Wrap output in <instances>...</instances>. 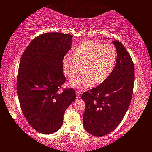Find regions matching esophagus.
Wrapping results in <instances>:
<instances>
[{
    "instance_id": "34e87169",
    "label": "esophagus",
    "mask_w": 152,
    "mask_h": 152,
    "mask_svg": "<svg viewBox=\"0 0 152 152\" xmlns=\"http://www.w3.org/2000/svg\"><path fill=\"white\" fill-rule=\"evenodd\" d=\"M80 91H78V90H77L76 91V96H77V98H80Z\"/></svg>"
}]
</instances>
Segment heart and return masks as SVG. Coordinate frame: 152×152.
I'll return each mask as SVG.
<instances>
[{
    "label": "heart",
    "instance_id": "1",
    "mask_svg": "<svg viewBox=\"0 0 152 152\" xmlns=\"http://www.w3.org/2000/svg\"><path fill=\"white\" fill-rule=\"evenodd\" d=\"M117 60V50L111 43H102L96 41L82 43L75 50L73 56L66 55L62 60L64 74L72 79L70 82L72 88L85 90L93 84L105 82L113 71Z\"/></svg>",
    "mask_w": 152,
    "mask_h": 152
}]
</instances>
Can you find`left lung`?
<instances>
[{
	"instance_id": "1",
	"label": "left lung",
	"mask_w": 152,
	"mask_h": 152,
	"mask_svg": "<svg viewBox=\"0 0 152 152\" xmlns=\"http://www.w3.org/2000/svg\"><path fill=\"white\" fill-rule=\"evenodd\" d=\"M112 43L117 50L115 68L107 80L82 95L86 104L84 127L94 136H104L119 125L132 100L134 66L132 57L120 41Z\"/></svg>"
}]
</instances>
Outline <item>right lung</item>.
Listing matches in <instances>:
<instances>
[{
    "label": "right lung",
    "instance_id": "add662e5",
    "mask_svg": "<svg viewBox=\"0 0 152 152\" xmlns=\"http://www.w3.org/2000/svg\"><path fill=\"white\" fill-rule=\"evenodd\" d=\"M72 36L48 32L35 37L20 59L16 91L22 112L37 132L51 134L63 124L66 109L76 99L72 88L60 91L66 77L62 60Z\"/></svg>",
    "mask_w": 152,
    "mask_h": 152
}]
</instances>
